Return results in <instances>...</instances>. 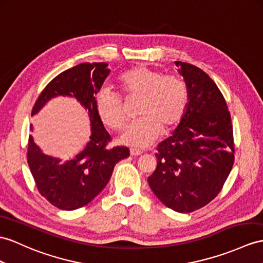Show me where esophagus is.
Listing matches in <instances>:
<instances>
[{"label":"esophagus","mask_w":263,"mask_h":263,"mask_svg":"<svg viewBox=\"0 0 263 263\" xmlns=\"http://www.w3.org/2000/svg\"><path fill=\"white\" fill-rule=\"evenodd\" d=\"M129 152H130V155L132 156H139V155H142V154H143L142 151L137 149V148H130Z\"/></svg>","instance_id":"1"}]
</instances>
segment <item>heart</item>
<instances>
[{
    "mask_svg": "<svg viewBox=\"0 0 263 263\" xmlns=\"http://www.w3.org/2000/svg\"><path fill=\"white\" fill-rule=\"evenodd\" d=\"M117 87L125 100L138 99L137 120L127 128L121 142L134 147H147L161 135L181 123L189 104V87L178 74H165L147 66L126 70L117 79ZM95 108L100 120L110 129L120 132L126 124L121 98L108 89L95 97Z\"/></svg>",
    "mask_w": 263,
    "mask_h": 263,
    "instance_id": "1",
    "label": "heart"
}]
</instances>
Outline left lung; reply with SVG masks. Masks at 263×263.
I'll use <instances>...</instances> for the list:
<instances>
[{
  "mask_svg": "<svg viewBox=\"0 0 263 263\" xmlns=\"http://www.w3.org/2000/svg\"><path fill=\"white\" fill-rule=\"evenodd\" d=\"M189 87L187 109L174 134L156 147V170L147 178L165 206L191 213L220 193L234 163L231 115L210 76L176 61Z\"/></svg>",
  "mask_w": 263,
  "mask_h": 263,
  "instance_id": "left-lung-1",
  "label": "left lung"
}]
</instances>
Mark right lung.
I'll return each mask as SVG.
<instances>
[{
    "label": "right lung",
    "instance_id": "obj_1",
    "mask_svg": "<svg viewBox=\"0 0 263 263\" xmlns=\"http://www.w3.org/2000/svg\"><path fill=\"white\" fill-rule=\"evenodd\" d=\"M108 73L105 62H86L70 68L48 83L32 108L34 115L51 98L72 96L89 111L90 142L70 161L60 163L59 159L46 156L29 137L27 158L37 191L60 210L72 211L87 205L109 182L116 163L129 156L127 147H108L112 138L95 108L96 93Z\"/></svg>",
    "mask_w": 263,
    "mask_h": 263
}]
</instances>
